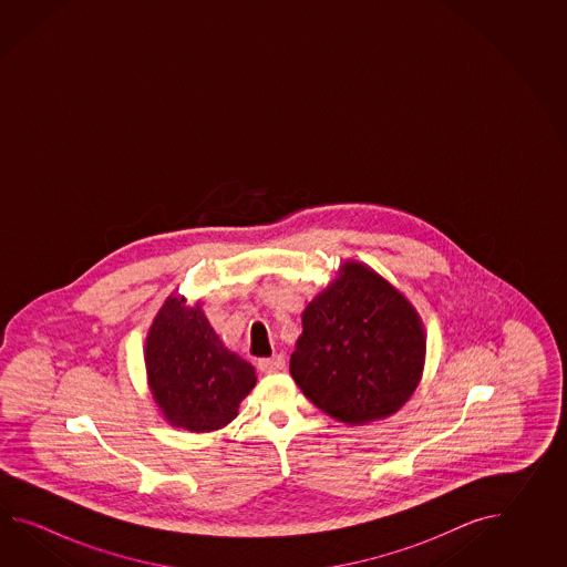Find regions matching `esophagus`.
Masks as SVG:
<instances>
[{
  "label": "esophagus",
  "mask_w": 567,
  "mask_h": 567,
  "mask_svg": "<svg viewBox=\"0 0 567 567\" xmlns=\"http://www.w3.org/2000/svg\"><path fill=\"white\" fill-rule=\"evenodd\" d=\"M257 364H259V369L264 373H278V371H284V367H286V357L284 354H274L269 359H259Z\"/></svg>",
  "instance_id": "esophagus-1"
}]
</instances>
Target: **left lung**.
<instances>
[{
	"mask_svg": "<svg viewBox=\"0 0 567 567\" xmlns=\"http://www.w3.org/2000/svg\"><path fill=\"white\" fill-rule=\"evenodd\" d=\"M425 361L422 318L371 267L347 261L301 313L289 373L342 423L383 420L413 395Z\"/></svg>",
	"mask_w": 567,
	"mask_h": 567,
	"instance_id": "obj_1",
	"label": "left lung"
}]
</instances>
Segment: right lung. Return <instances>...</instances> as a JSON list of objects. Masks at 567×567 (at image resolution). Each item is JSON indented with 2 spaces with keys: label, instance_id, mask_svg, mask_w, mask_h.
<instances>
[{
  "label": "right lung",
  "instance_id": "right-lung-1",
  "mask_svg": "<svg viewBox=\"0 0 567 567\" xmlns=\"http://www.w3.org/2000/svg\"><path fill=\"white\" fill-rule=\"evenodd\" d=\"M147 385L174 427L205 434L225 427L254 389L255 369L230 352L200 303L169 296L145 338Z\"/></svg>",
  "mask_w": 567,
  "mask_h": 567
}]
</instances>
